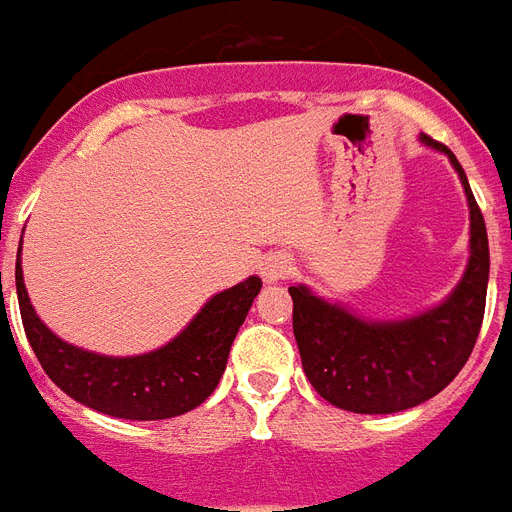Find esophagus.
Here are the masks:
<instances>
[{
  "mask_svg": "<svg viewBox=\"0 0 512 512\" xmlns=\"http://www.w3.org/2000/svg\"><path fill=\"white\" fill-rule=\"evenodd\" d=\"M259 269H261V277H264V282H277V280H282V277L290 275L293 264H290L288 256L275 253V256H267V259L261 261Z\"/></svg>",
  "mask_w": 512,
  "mask_h": 512,
  "instance_id": "esophagus-1",
  "label": "esophagus"
}]
</instances>
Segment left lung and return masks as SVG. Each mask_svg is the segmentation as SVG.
<instances>
[{"label": "left lung", "instance_id": "obj_1", "mask_svg": "<svg viewBox=\"0 0 512 512\" xmlns=\"http://www.w3.org/2000/svg\"><path fill=\"white\" fill-rule=\"evenodd\" d=\"M420 140L449 155L470 206V259L447 301L407 320L367 322L314 296L306 285L288 288L306 378L325 402L359 415L410 410L439 394L463 370L484 322L489 282L484 216L455 153L428 134Z\"/></svg>", "mask_w": 512, "mask_h": 512}]
</instances>
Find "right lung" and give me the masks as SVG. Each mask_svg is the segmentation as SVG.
<instances>
[{"label":"right lung","instance_id":"right-lung-1","mask_svg":"<svg viewBox=\"0 0 512 512\" xmlns=\"http://www.w3.org/2000/svg\"><path fill=\"white\" fill-rule=\"evenodd\" d=\"M15 288L28 343L55 386L102 415L166 420L195 410L214 394L237 330L259 296L261 280L248 277L235 288L216 293L174 341L140 357H105L57 338L28 301L20 253Z\"/></svg>","mask_w":512,"mask_h":512}]
</instances>
